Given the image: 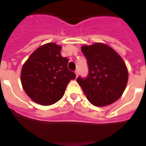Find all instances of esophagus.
Masks as SVG:
<instances>
[{"label": "esophagus", "instance_id": "34e87169", "mask_svg": "<svg viewBox=\"0 0 146 146\" xmlns=\"http://www.w3.org/2000/svg\"><path fill=\"white\" fill-rule=\"evenodd\" d=\"M74 73H75V74H76V76L78 77V70H76L75 72H74Z\"/></svg>", "mask_w": 146, "mask_h": 146}]
</instances>
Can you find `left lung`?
I'll return each instance as SVG.
<instances>
[{
	"label": "left lung",
	"instance_id": "1",
	"mask_svg": "<svg viewBox=\"0 0 146 146\" xmlns=\"http://www.w3.org/2000/svg\"><path fill=\"white\" fill-rule=\"evenodd\" d=\"M88 67L86 78L78 77L88 100L95 106H106L118 100L126 87L128 70L120 55L102 43L82 47Z\"/></svg>",
	"mask_w": 146,
	"mask_h": 146
}]
</instances>
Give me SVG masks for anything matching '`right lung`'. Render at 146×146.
I'll list each match as a JSON object with an SVG mask.
<instances>
[{"label":"right lung","instance_id":"obj_1","mask_svg":"<svg viewBox=\"0 0 146 146\" xmlns=\"http://www.w3.org/2000/svg\"><path fill=\"white\" fill-rule=\"evenodd\" d=\"M61 47L54 43L40 46L21 69L23 88L34 102L51 106L61 99L67 85L76 75L68 68V59L61 55Z\"/></svg>","mask_w":146,"mask_h":146}]
</instances>
